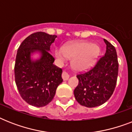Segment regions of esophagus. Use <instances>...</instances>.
<instances>
[{
	"label": "esophagus",
	"instance_id": "obj_1",
	"mask_svg": "<svg viewBox=\"0 0 132 132\" xmlns=\"http://www.w3.org/2000/svg\"><path fill=\"white\" fill-rule=\"evenodd\" d=\"M62 77L64 81H66V80H68V78H69V75H68V73L66 72V71H63V72H62Z\"/></svg>",
	"mask_w": 132,
	"mask_h": 132
}]
</instances>
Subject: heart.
<instances>
[{"label": "heart", "mask_w": 132, "mask_h": 132, "mask_svg": "<svg viewBox=\"0 0 132 132\" xmlns=\"http://www.w3.org/2000/svg\"><path fill=\"white\" fill-rule=\"evenodd\" d=\"M99 47L88 42H77L66 46L63 49H57L55 55L64 62L67 57L73 58L72 65L75 70H82L89 68L99 54Z\"/></svg>", "instance_id": "1"}]
</instances>
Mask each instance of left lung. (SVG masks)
I'll list each match as a JSON object with an SVG mask.
<instances>
[{"mask_svg": "<svg viewBox=\"0 0 132 132\" xmlns=\"http://www.w3.org/2000/svg\"><path fill=\"white\" fill-rule=\"evenodd\" d=\"M105 55L97 59L94 66L79 73V84L74 90L77 101L87 108L99 106L112 95L117 85L119 62L116 48L104 39Z\"/></svg>", "mask_w": 132, "mask_h": 132, "instance_id": "obj_1", "label": "left lung"}]
</instances>
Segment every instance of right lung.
Wrapping results in <instances>:
<instances>
[{"label": "right lung", "mask_w": 132, "mask_h": 132, "mask_svg": "<svg viewBox=\"0 0 132 132\" xmlns=\"http://www.w3.org/2000/svg\"><path fill=\"white\" fill-rule=\"evenodd\" d=\"M56 38L55 35L36 32L25 38L18 49L14 66L15 84L22 98L33 106L48 104L63 81L62 69L54 65L55 58L48 52ZM36 50L42 53V57L32 62L30 54Z\"/></svg>", "instance_id": "obj_1"}]
</instances>
